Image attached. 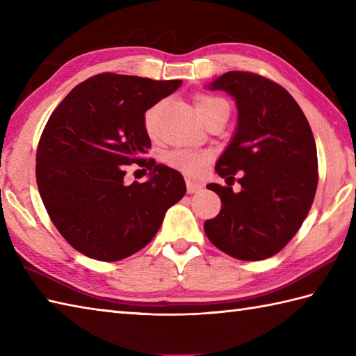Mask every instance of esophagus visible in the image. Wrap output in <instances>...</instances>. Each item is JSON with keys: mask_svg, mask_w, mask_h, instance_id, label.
Instances as JSON below:
<instances>
[{"mask_svg": "<svg viewBox=\"0 0 356 356\" xmlns=\"http://www.w3.org/2000/svg\"><path fill=\"white\" fill-rule=\"evenodd\" d=\"M186 190L188 193H199L203 190V185L200 182H194V180L186 179Z\"/></svg>", "mask_w": 356, "mask_h": 356, "instance_id": "1", "label": "esophagus"}]
</instances>
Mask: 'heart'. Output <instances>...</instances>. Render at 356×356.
<instances>
[{
    "instance_id": "b5f03b06",
    "label": "heart",
    "mask_w": 356,
    "mask_h": 356,
    "mask_svg": "<svg viewBox=\"0 0 356 356\" xmlns=\"http://www.w3.org/2000/svg\"><path fill=\"white\" fill-rule=\"evenodd\" d=\"M194 105H195V110L199 113V116L202 118L205 116L207 113L214 111L216 108L222 107V105H226V102L209 95H199L195 96ZM156 119H157V107L149 108L145 113V119H143V124H145V130L148 131V134H154ZM209 157L211 156L209 153H207V151H199V149H191V148H177V149L170 151V153L165 156V162L174 170L184 171L188 174H199L209 162Z\"/></svg>"
}]
</instances>
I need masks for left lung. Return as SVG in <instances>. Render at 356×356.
I'll return each mask as SVG.
<instances>
[{"instance_id":"left-lung-1","label":"left lung","mask_w":356,"mask_h":356,"mask_svg":"<svg viewBox=\"0 0 356 356\" xmlns=\"http://www.w3.org/2000/svg\"><path fill=\"white\" fill-rule=\"evenodd\" d=\"M237 104V128L216 163L228 186L209 184L222 209L205 222L207 237L234 259L264 260L289 243L312 207L318 185L315 139L305 113L277 82L228 72L211 82ZM241 172L238 193L233 176Z\"/></svg>"}]
</instances>
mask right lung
Listing matches in <instances>:
<instances>
[{"label": "right lung", "mask_w": 356, "mask_h": 356, "mask_svg": "<svg viewBox=\"0 0 356 356\" xmlns=\"http://www.w3.org/2000/svg\"><path fill=\"white\" fill-rule=\"evenodd\" d=\"M182 86L101 73L81 82L49 118L36 151V184L53 225L90 259L118 261L145 248L186 193L179 171L143 159L145 111ZM150 171L124 184V164ZM147 172V171H145Z\"/></svg>", "instance_id": "obj_1"}]
</instances>
